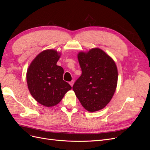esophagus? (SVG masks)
<instances>
[{"label":"esophagus","instance_id":"obj_1","mask_svg":"<svg viewBox=\"0 0 150 150\" xmlns=\"http://www.w3.org/2000/svg\"><path fill=\"white\" fill-rule=\"evenodd\" d=\"M69 84L71 86V87H72V86H73V84H74V81H71V82L69 83Z\"/></svg>","mask_w":150,"mask_h":150}]
</instances>
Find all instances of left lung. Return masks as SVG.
<instances>
[{"label": "left lung", "instance_id": "left-lung-1", "mask_svg": "<svg viewBox=\"0 0 150 150\" xmlns=\"http://www.w3.org/2000/svg\"><path fill=\"white\" fill-rule=\"evenodd\" d=\"M78 59L82 74L72 89L86 110H101L110 102L116 91L118 76L116 63L98 47L79 52Z\"/></svg>", "mask_w": 150, "mask_h": 150}]
</instances>
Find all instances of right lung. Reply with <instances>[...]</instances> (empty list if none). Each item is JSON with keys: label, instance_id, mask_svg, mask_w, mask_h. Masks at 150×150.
<instances>
[{"label": "right lung", "instance_id": "obj_1", "mask_svg": "<svg viewBox=\"0 0 150 150\" xmlns=\"http://www.w3.org/2000/svg\"><path fill=\"white\" fill-rule=\"evenodd\" d=\"M61 55L56 49L44 50L34 59L27 71L29 92L44 106H56L72 88L62 79L63 68L57 65Z\"/></svg>", "mask_w": 150, "mask_h": 150}]
</instances>
